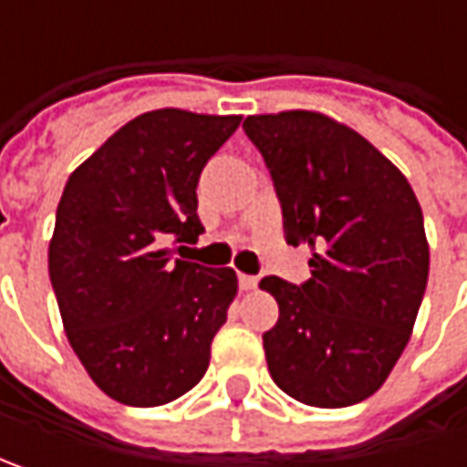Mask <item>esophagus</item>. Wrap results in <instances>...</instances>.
Returning a JSON list of instances; mask_svg holds the SVG:
<instances>
[{
  "instance_id": "34e87169",
  "label": "esophagus",
  "mask_w": 467,
  "mask_h": 467,
  "mask_svg": "<svg viewBox=\"0 0 467 467\" xmlns=\"http://www.w3.org/2000/svg\"><path fill=\"white\" fill-rule=\"evenodd\" d=\"M239 288L242 291H252V288H257V278L254 275H239Z\"/></svg>"
}]
</instances>
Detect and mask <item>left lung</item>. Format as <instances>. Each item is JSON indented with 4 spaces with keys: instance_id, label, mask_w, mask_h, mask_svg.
<instances>
[{
    "instance_id": "obj_1",
    "label": "left lung",
    "mask_w": 467,
    "mask_h": 467,
    "mask_svg": "<svg viewBox=\"0 0 467 467\" xmlns=\"http://www.w3.org/2000/svg\"><path fill=\"white\" fill-rule=\"evenodd\" d=\"M283 207L312 249L304 285L267 275L278 325L262 335L273 382L298 403L346 408L385 385L410 340L429 280L421 205L400 169L319 111L244 119Z\"/></svg>"
}]
</instances>
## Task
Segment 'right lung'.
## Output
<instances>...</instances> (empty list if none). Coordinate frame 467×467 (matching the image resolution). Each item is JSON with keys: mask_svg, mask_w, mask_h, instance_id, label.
<instances>
[{"mask_svg": "<svg viewBox=\"0 0 467 467\" xmlns=\"http://www.w3.org/2000/svg\"><path fill=\"white\" fill-rule=\"evenodd\" d=\"M242 117L155 109L127 121L69 173L48 275L69 346L111 400L153 408L205 377L239 280L173 260L197 242V182Z\"/></svg>", "mask_w": 467, "mask_h": 467, "instance_id": "add662e5", "label": "right lung"}]
</instances>
